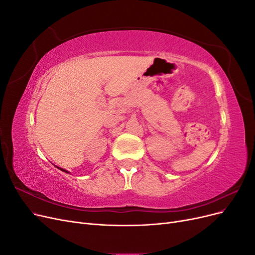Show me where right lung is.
I'll return each mask as SVG.
<instances>
[{
    "instance_id": "right-lung-1",
    "label": "right lung",
    "mask_w": 255,
    "mask_h": 255,
    "mask_svg": "<svg viewBox=\"0 0 255 255\" xmlns=\"http://www.w3.org/2000/svg\"><path fill=\"white\" fill-rule=\"evenodd\" d=\"M56 168H58L59 169V170H61V171H64V172H67V173H70V172H69V171H67L66 170V169H63V168H59V167H57V166H55Z\"/></svg>"
}]
</instances>
